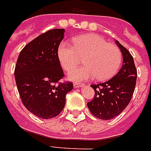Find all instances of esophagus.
Wrapping results in <instances>:
<instances>
[{"label":"esophagus","instance_id":"obj_1","mask_svg":"<svg viewBox=\"0 0 151 151\" xmlns=\"http://www.w3.org/2000/svg\"><path fill=\"white\" fill-rule=\"evenodd\" d=\"M74 87L76 88H81V87H83L84 84L83 83H74Z\"/></svg>","mask_w":151,"mask_h":151}]
</instances>
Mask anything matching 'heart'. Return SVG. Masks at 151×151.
<instances>
[{
    "label": "heart",
    "mask_w": 151,
    "mask_h": 151,
    "mask_svg": "<svg viewBox=\"0 0 151 151\" xmlns=\"http://www.w3.org/2000/svg\"><path fill=\"white\" fill-rule=\"evenodd\" d=\"M74 46L68 42L59 45L57 55L61 66L67 71L79 64L83 57L80 68L68 73L71 80L96 79L99 81L111 78L122 63V53L114 45L108 44L103 37L87 34L74 38Z\"/></svg>",
    "instance_id": "b5f03b06"
}]
</instances>
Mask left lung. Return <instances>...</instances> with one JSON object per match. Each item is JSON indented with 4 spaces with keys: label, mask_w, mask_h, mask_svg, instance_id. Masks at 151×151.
Segmentation results:
<instances>
[{
    "label": "left lung",
    "mask_w": 151,
    "mask_h": 151,
    "mask_svg": "<svg viewBox=\"0 0 151 151\" xmlns=\"http://www.w3.org/2000/svg\"><path fill=\"white\" fill-rule=\"evenodd\" d=\"M123 55V66L117 74L106 82L91 85L95 96L88 106L98 119L110 120L118 116L131 101L137 80V71L130 52L115 40Z\"/></svg>",
    "instance_id": "left-lung-1"
}]
</instances>
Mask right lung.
Instances as JSON below:
<instances>
[{
  "label": "right lung",
  "instance_id": "right-lung-1",
  "mask_svg": "<svg viewBox=\"0 0 151 151\" xmlns=\"http://www.w3.org/2000/svg\"><path fill=\"white\" fill-rule=\"evenodd\" d=\"M63 37V28L40 35L21 50L16 64L21 101L26 109L43 119L57 116L64 107L66 95L73 89L71 83H60L63 71L57 51Z\"/></svg>",
  "mask_w": 151,
  "mask_h": 151
}]
</instances>
